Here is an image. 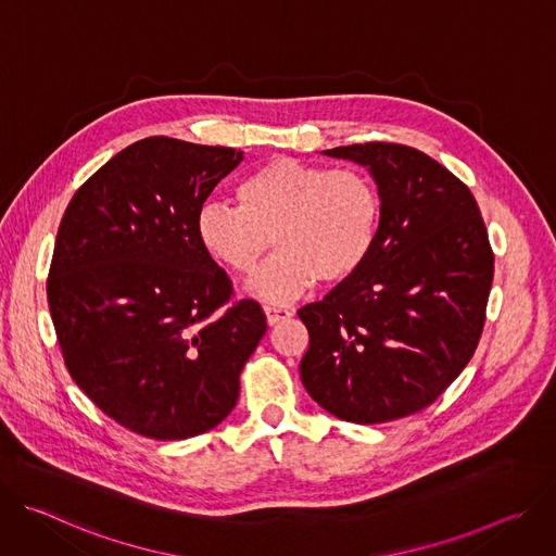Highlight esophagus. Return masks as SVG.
Returning a JSON list of instances; mask_svg holds the SVG:
<instances>
[{
	"label": "esophagus",
	"instance_id": "esophagus-1",
	"mask_svg": "<svg viewBox=\"0 0 556 556\" xmlns=\"http://www.w3.org/2000/svg\"><path fill=\"white\" fill-rule=\"evenodd\" d=\"M264 312H266V321H268V326H277V324H281V321H286V319H290V316H292V309H286V307H273V305H266V307H264Z\"/></svg>",
	"mask_w": 556,
	"mask_h": 556
}]
</instances>
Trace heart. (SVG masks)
I'll return each mask as SVG.
<instances>
[{
    "instance_id": "b5f03b06",
    "label": "heart",
    "mask_w": 556,
    "mask_h": 556,
    "mask_svg": "<svg viewBox=\"0 0 556 556\" xmlns=\"http://www.w3.org/2000/svg\"><path fill=\"white\" fill-rule=\"evenodd\" d=\"M240 206L206 202L195 237L208 257L237 275H253L268 251H281L247 292L286 305L316 279L345 283L371 257L382 204L367 174L275 157L237 187Z\"/></svg>"
}]
</instances>
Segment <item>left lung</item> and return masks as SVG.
<instances>
[{"label": "left lung", "instance_id": "left-lung-1", "mask_svg": "<svg viewBox=\"0 0 556 556\" xmlns=\"http://www.w3.org/2000/svg\"><path fill=\"white\" fill-rule=\"evenodd\" d=\"M376 182L371 257L299 319L301 380L328 414L378 425L429 407L480 343L495 257L478 202L427 153L393 142L321 151Z\"/></svg>", "mask_w": 556, "mask_h": 556}]
</instances>
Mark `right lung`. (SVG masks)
Returning a JSON list of instances; mask_svg holds the SVG:
<instances>
[{"instance_id":"obj_1","label":"right lung","mask_w":556,"mask_h":556,"mask_svg":"<svg viewBox=\"0 0 556 556\" xmlns=\"http://www.w3.org/2000/svg\"><path fill=\"white\" fill-rule=\"evenodd\" d=\"M242 151L167 136L116 153L61 219L48 303L63 361L125 429L187 440L240 399V371L266 334L260 303L230 296L195 237V215Z\"/></svg>"}]
</instances>
